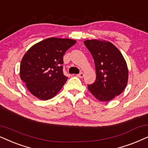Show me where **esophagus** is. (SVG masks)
<instances>
[{
    "mask_svg": "<svg viewBox=\"0 0 148 148\" xmlns=\"http://www.w3.org/2000/svg\"><path fill=\"white\" fill-rule=\"evenodd\" d=\"M77 76L78 78H83L84 77V74L82 72H80V73H79V74H77Z\"/></svg>",
    "mask_w": 148,
    "mask_h": 148,
    "instance_id": "34e87169",
    "label": "esophagus"
}]
</instances>
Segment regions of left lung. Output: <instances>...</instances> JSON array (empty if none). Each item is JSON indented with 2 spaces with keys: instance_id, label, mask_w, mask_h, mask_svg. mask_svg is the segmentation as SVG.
I'll list each match as a JSON object with an SVG mask.
<instances>
[{
  "instance_id": "8db88e82",
  "label": "left lung",
  "mask_w": 148,
  "mask_h": 148,
  "mask_svg": "<svg viewBox=\"0 0 148 148\" xmlns=\"http://www.w3.org/2000/svg\"><path fill=\"white\" fill-rule=\"evenodd\" d=\"M84 43L95 65L96 80L88 84V90L99 101H109L119 95L127 86L129 76L127 63L111 42L87 40Z\"/></svg>"
}]
</instances>
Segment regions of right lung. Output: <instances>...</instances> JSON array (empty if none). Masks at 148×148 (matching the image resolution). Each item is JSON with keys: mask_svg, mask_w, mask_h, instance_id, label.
Returning <instances> with one entry per match:
<instances>
[{"mask_svg": "<svg viewBox=\"0 0 148 148\" xmlns=\"http://www.w3.org/2000/svg\"><path fill=\"white\" fill-rule=\"evenodd\" d=\"M76 42L72 39L49 38L25 53L21 62L20 78L33 95L47 100L60 91L68 79L63 72V57Z\"/></svg>", "mask_w": 148, "mask_h": 148, "instance_id": "1", "label": "right lung"}]
</instances>
